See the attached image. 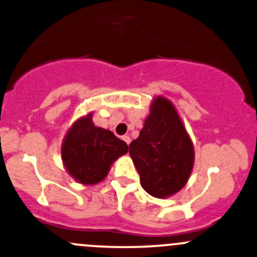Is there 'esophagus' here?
<instances>
[{
	"instance_id": "esophagus-1",
	"label": "esophagus",
	"mask_w": 257,
	"mask_h": 257,
	"mask_svg": "<svg viewBox=\"0 0 257 257\" xmlns=\"http://www.w3.org/2000/svg\"><path fill=\"white\" fill-rule=\"evenodd\" d=\"M122 139H123V140L125 141V144H126V145H129V144H131V141H132V140H131V138L128 137V135H124V137H123Z\"/></svg>"
}]
</instances>
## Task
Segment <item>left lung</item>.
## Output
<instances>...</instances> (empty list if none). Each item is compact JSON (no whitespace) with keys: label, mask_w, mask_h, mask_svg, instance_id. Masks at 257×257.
<instances>
[{"label":"left lung","mask_w":257,"mask_h":257,"mask_svg":"<svg viewBox=\"0 0 257 257\" xmlns=\"http://www.w3.org/2000/svg\"><path fill=\"white\" fill-rule=\"evenodd\" d=\"M129 155L141 186L151 196L164 198L184 187L192 172L194 151L169 100L155 99L140 135L129 145Z\"/></svg>","instance_id":"8db88e82"}]
</instances>
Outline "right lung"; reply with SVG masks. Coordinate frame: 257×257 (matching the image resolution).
Segmentation results:
<instances>
[{
    "instance_id": "right-lung-1",
    "label": "right lung",
    "mask_w": 257,
    "mask_h": 257,
    "mask_svg": "<svg viewBox=\"0 0 257 257\" xmlns=\"http://www.w3.org/2000/svg\"><path fill=\"white\" fill-rule=\"evenodd\" d=\"M126 152L128 145L124 141L112 132L94 125L90 114L71 126L61 147V157L67 172L84 185L101 181L111 164Z\"/></svg>"
}]
</instances>
